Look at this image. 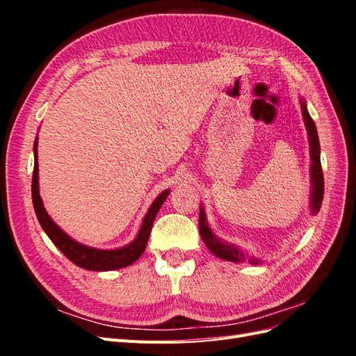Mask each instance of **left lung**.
I'll return each mask as SVG.
<instances>
[{
	"instance_id": "left-lung-1",
	"label": "left lung",
	"mask_w": 356,
	"mask_h": 356,
	"mask_svg": "<svg viewBox=\"0 0 356 356\" xmlns=\"http://www.w3.org/2000/svg\"><path fill=\"white\" fill-rule=\"evenodd\" d=\"M301 104V113H303L305 118V124L307 129V135H309V145H310V159H312V165H310V178H312V197H310V209L312 213H316L321 209L322 199H324V174H322V166H321V145H319V138H318V131L315 122L312 120V117L307 111L306 102L303 99H300ZM199 232L204 245L208 246V250L217 255L218 258H222V260L233 261V263H241L248 260L251 264H258L260 261L257 258L252 257H246L242 250H239L238 246H233L232 243H225L221 239H218L215 236L207 221V215H204L203 207H200V213H199Z\"/></svg>"
}]
</instances>
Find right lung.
I'll list each match as a JSON object with an SVG mask.
<instances>
[{"mask_svg":"<svg viewBox=\"0 0 356 356\" xmlns=\"http://www.w3.org/2000/svg\"><path fill=\"white\" fill-rule=\"evenodd\" d=\"M37 145L38 138L34 141V172H32V203H34V211L37 213V218L41 224L42 230L50 238V241L55 243L62 254L65 255L70 261L77 264L79 267L88 268V270L93 272H105V270H117V268L126 267L129 264L135 263L139 257H141L145 251V246L149 238V232H152L153 222L161 204L165 203L166 197L169 196V190H165L163 193L156 197V200L152 203L148 212L145 213V218L141 224V229L135 238L134 242L129 245L118 248V250H98V248L86 246L83 243L75 242L70 236L63 232L59 225L55 224L49 213L46 212L44 207H42V200L40 197V188H38V156H37Z\"/></svg>","mask_w":356,"mask_h":356,"instance_id":"add662e5","label":"right lung"}]
</instances>
